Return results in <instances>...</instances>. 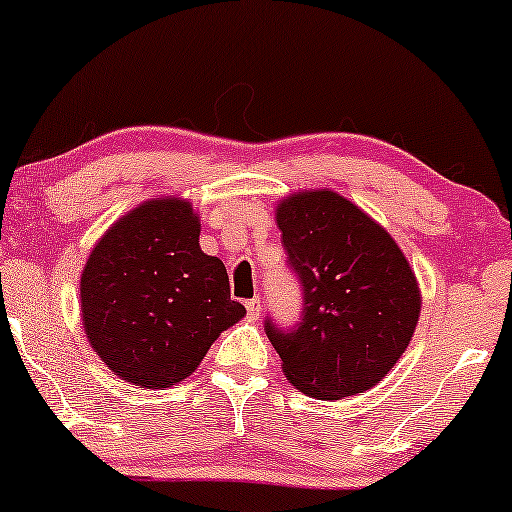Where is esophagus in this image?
Segmentation results:
<instances>
[{
    "instance_id": "esophagus-1",
    "label": "esophagus",
    "mask_w": 512,
    "mask_h": 512,
    "mask_svg": "<svg viewBox=\"0 0 512 512\" xmlns=\"http://www.w3.org/2000/svg\"><path fill=\"white\" fill-rule=\"evenodd\" d=\"M247 314H249V319L261 317V300H258V298L247 300Z\"/></svg>"
}]
</instances>
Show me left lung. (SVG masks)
<instances>
[{
	"label": "left lung",
	"mask_w": 512,
	"mask_h": 512,
	"mask_svg": "<svg viewBox=\"0 0 512 512\" xmlns=\"http://www.w3.org/2000/svg\"><path fill=\"white\" fill-rule=\"evenodd\" d=\"M275 221L305 293L296 331L265 324L286 380L319 401L373 389L417 328L415 270L380 223L331 188L286 195Z\"/></svg>",
	"instance_id": "obj_1"
}]
</instances>
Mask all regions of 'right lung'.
Returning a JSON list of instances; mask_svg holds the SVG:
<instances>
[{"label":"right lung","instance_id":"1","mask_svg":"<svg viewBox=\"0 0 512 512\" xmlns=\"http://www.w3.org/2000/svg\"><path fill=\"white\" fill-rule=\"evenodd\" d=\"M81 321L111 373L165 389L195 373L247 310L226 265L200 249V216L184 198H151L121 216L81 272Z\"/></svg>","mask_w":512,"mask_h":512}]
</instances>
